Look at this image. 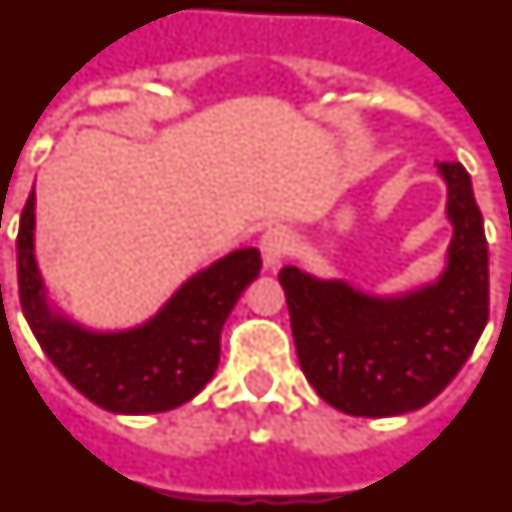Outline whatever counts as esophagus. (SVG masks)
I'll return each instance as SVG.
<instances>
[{
  "label": "esophagus",
  "mask_w": 512,
  "mask_h": 512,
  "mask_svg": "<svg viewBox=\"0 0 512 512\" xmlns=\"http://www.w3.org/2000/svg\"><path fill=\"white\" fill-rule=\"evenodd\" d=\"M291 234L283 226H270L263 236H260V255H263L265 268H276L281 263V257L289 252Z\"/></svg>",
  "instance_id": "1"
}]
</instances>
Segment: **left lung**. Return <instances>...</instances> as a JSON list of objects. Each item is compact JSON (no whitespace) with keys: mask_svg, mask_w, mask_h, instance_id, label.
I'll use <instances>...</instances> for the list:
<instances>
[{"mask_svg":"<svg viewBox=\"0 0 512 512\" xmlns=\"http://www.w3.org/2000/svg\"><path fill=\"white\" fill-rule=\"evenodd\" d=\"M437 171L453 223L437 281L377 296L294 265L278 273L304 377L343 414L377 419L427 406L461 372L487 325V236L471 176L455 161Z\"/></svg>","mask_w":512,"mask_h":512,"instance_id":"obj_1","label":"left lung"}]
</instances>
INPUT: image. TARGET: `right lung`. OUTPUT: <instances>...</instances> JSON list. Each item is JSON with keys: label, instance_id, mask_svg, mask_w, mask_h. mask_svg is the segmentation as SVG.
Instances as JSON below:
<instances>
[{"label": "right lung", "instance_id": "obj_1", "mask_svg": "<svg viewBox=\"0 0 512 512\" xmlns=\"http://www.w3.org/2000/svg\"><path fill=\"white\" fill-rule=\"evenodd\" d=\"M33 231L36 190L17 231L20 304L44 354L72 388L111 414H158L192 401L208 385L221 356L223 322L263 268L255 247L234 249L187 278L143 325L90 330L51 307Z\"/></svg>", "mask_w": 512, "mask_h": 512}]
</instances>
